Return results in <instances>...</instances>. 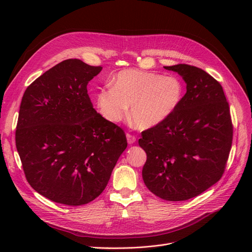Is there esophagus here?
Listing matches in <instances>:
<instances>
[{
    "instance_id": "1",
    "label": "esophagus",
    "mask_w": 252,
    "mask_h": 252,
    "mask_svg": "<svg viewBox=\"0 0 252 252\" xmlns=\"http://www.w3.org/2000/svg\"><path fill=\"white\" fill-rule=\"evenodd\" d=\"M126 138H127V142H128L129 145H132V144L135 143V141H136L135 136L132 135V134H130V133H127V134H126Z\"/></svg>"
}]
</instances>
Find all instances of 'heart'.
I'll list each match as a JSON object with an SVG mask.
<instances>
[{"label": "heart", "instance_id": "1", "mask_svg": "<svg viewBox=\"0 0 252 252\" xmlns=\"http://www.w3.org/2000/svg\"><path fill=\"white\" fill-rule=\"evenodd\" d=\"M184 94L182 82L173 75L138 69L120 71L95 95L102 117L112 123L123 120L130 105V117L140 129L162 124L178 109Z\"/></svg>", "mask_w": 252, "mask_h": 252}]
</instances>
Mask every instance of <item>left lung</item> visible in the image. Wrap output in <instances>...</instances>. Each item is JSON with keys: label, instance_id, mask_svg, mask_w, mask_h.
Here are the masks:
<instances>
[{"label": "left lung", "instance_id": "left-lung-1", "mask_svg": "<svg viewBox=\"0 0 252 252\" xmlns=\"http://www.w3.org/2000/svg\"><path fill=\"white\" fill-rule=\"evenodd\" d=\"M180 74L186 94L170 118L142 132L145 185L163 200L185 201L222 178L232 144L229 105L220 84L201 68L165 66Z\"/></svg>", "mask_w": 252, "mask_h": 252}]
</instances>
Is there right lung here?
Listing matches in <instances>:
<instances>
[{"instance_id": "add662e5", "label": "right lung", "mask_w": 252, "mask_h": 252, "mask_svg": "<svg viewBox=\"0 0 252 252\" xmlns=\"http://www.w3.org/2000/svg\"><path fill=\"white\" fill-rule=\"evenodd\" d=\"M101 70L65 60L30 84L22 97L16 145L23 169L36 192L59 204L94 201L127 147L123 129L97 113L87 94Z\"/></svg>"}]
</instances>
